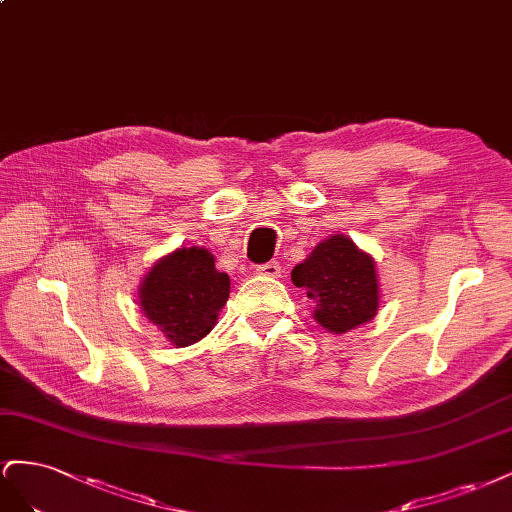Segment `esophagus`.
<instances>
[{
    "mask_svg": "<svg viewBox=\"0 0 512 512\" xmlns=\"http://www.w3.org/2000/svg\"><path fill=\"white\" fill-rule=\"evenodd\" d=\"M255 272L261 274V276H270V279H279V276H281V266L276 264V261H268V264L257 266Z\"/></svg>",
    "mask_w": 512,
    "mask_h": 512,
    "instance_id": "esophagus-1",
    "label": "esophagus"
}]
</instances>
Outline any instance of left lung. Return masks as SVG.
<instances>
[{
  "instance_id": "obj_1",
  "label": "left lung",
  "mask_w": 512,
  "mask_h": 512,
  "mask_svg": "<svg viewBox=\"0 0 512 512\" xmlns=\"http://www.w3.org/2000/svg\"><path fill=\"white\" fill-rule=\"evenodd\" d=\"M291 281L306 289V296L313 300L315 321L332 334H345L367 324L382 302L373 255L343 233L321 240L313 253L291 270Z\"/></svg>"
}]
</instances>
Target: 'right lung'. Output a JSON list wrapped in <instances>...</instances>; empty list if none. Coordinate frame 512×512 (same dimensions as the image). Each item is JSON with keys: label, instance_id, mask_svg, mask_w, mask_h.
Segmentation results:
<instances>
[{"label": "right lung", "instance_id": "1", "mask_svg": "<svg viewBox=\"0 0 512 512\" xmlns=\"http://www.w3.org/2000/svg\"><path fill=\"white\" fill-rule=\"evenodd\" d=\"M143 315L175 347L201 341L229 298V276L203 246H180L160 257L137 291Z\"/></svg>", "mask_w": 512, "mask_h": 512}]
</instances>
